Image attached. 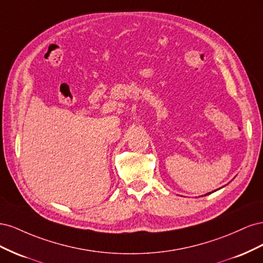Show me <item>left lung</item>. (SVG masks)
<instances>
[{
    "mask_svg": "<svg viewBox=\"0 0 263 263\" xmlns=\"http://www.w3.org/2000/svg\"><path fill=\"white\" fill-rule=\"evenodd\" d=\"M208 194H211V193H208ZM208 194H206V195H208Z\"/></svg>",
    "mask_w": 263,
    "mask_h": 263,
    "instance_id": "left-lung-1",
    "label": "left lung"
}]
</instances>
